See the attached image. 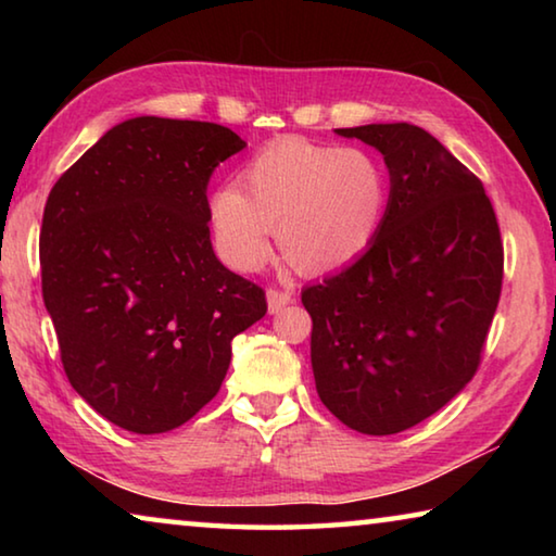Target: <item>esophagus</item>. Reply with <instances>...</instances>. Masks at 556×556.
<instances>
[{
    "instance_id": "34e87169",
    "label": "esophagus",
    "mask_w": 556,
    "mask_h": 556,
    "mask_svg": "<svg viewBox=\"0 0 556 556\" xmlns=\"http://www.w3.org/2000/svg\"><path fill=\"white\" fill-rule=\"evenodd\" d=\"M289 301H291L289 291H281V289H269L267 291V308H269V314L281 312V308H285Z\"/></svg>"
}]
</instances>
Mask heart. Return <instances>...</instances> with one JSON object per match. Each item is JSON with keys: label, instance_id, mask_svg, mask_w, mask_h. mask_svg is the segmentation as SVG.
Wrapping results in <instances>:
<instances>
[{"label": "heart", "instance_id": "b5f03b06", "mask_svg": "<svg viewBox=\"0 0 556 556\" xmlns=\"http://www.w3.org/2000/svg\"><path fill=\"white\" fill-rule=\"evenodd\" d=\"M213 191L208 211L223 257L257 269L277 230L281 255L306 275L351 265L370 250L390 201V178L368 152L279 139Z\"/></svg>", "mask_w": 556, "mask_h": 556}]
</instances>
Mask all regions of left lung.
<instances>
[{"instance_id":"obj_1","label":"left lung","mask_w":556,"mask_h":556,"mask_svg":"<svg viewBox=\"0 0 556 556\" xmlns=\"http://www.w3.org/2000/svg\"><path fill=\"white\" fill-rule=\"evenodd\" d=\"M378 149L390 201L365 255L301 291L316 392L361 434L439 412L481 363L503 285V242L483 184L409 122L336 129Z\"/></svg>"}]
</instances>
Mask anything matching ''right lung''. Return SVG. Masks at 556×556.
I'll list each match as a JSON object with an SVG mask.
<instances>
[{"instance_id":"obj_1","label":"right lung","mask_w":556,"mask_h":556,"mask_svg":"<svg viewBox=\"0 0 556 556\" xmlns=\"http://www.w3.org/2000/svg\"><path fill=\"white\" fill-rule=\"evenodd\" d=\"M248 144L213 122L131 117L51 188L41 287L73 390L112 425L164 434L225 380L265 291L211 244L213 168Z\"/></svg>"}]
</instances>
